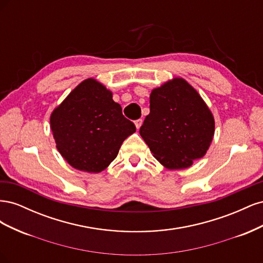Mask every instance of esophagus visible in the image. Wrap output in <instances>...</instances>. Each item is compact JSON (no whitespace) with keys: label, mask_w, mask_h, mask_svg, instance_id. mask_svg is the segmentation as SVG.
I'll return each instance as SVG.
<instances>
[{"label":"esophagus","mask_w":263,"mask_h":263,"mask_svg":"<svg viewBox=\"0 0 263 263\" xmlns=\"http://www.w3.org/2000/svg\"><path fill=\"white\" fill-rule=\"evenodd\" d=\"M141 124H142V119H141V118L136 119V121H135V126H136V128H137V129H139V128H140Z\"/></svg>","instance_id":"1"}]
</instances>
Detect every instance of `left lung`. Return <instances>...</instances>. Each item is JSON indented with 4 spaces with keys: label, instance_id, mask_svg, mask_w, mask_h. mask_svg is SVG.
<instances>
[{
    "label": "left lung",
    "instance_id": "left-lung-1",
    "mask_svg": "<svg viewBox=\"0 0 263 263\" xmlns=\"http://www.w3.org/2000/svg\"><path fill=\"white\" fill-rule=\"evenodd\" d=\"M214 130L205 102L185 80L176 78L151 92L150 113L139 134L159 162L177 170L206 154Z\"/></svg>",
    "mask_w": 263,
    "mask_h": 263
}]
</instances>
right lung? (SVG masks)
Listing matches in <instances>:
<instances>
[{
  "instance_id": "1",
  "label": "right lung",
  "mask_w": 263,
  "mask_h": 263,
  "mask_svg": "<svg viewBox=\"0 0 263 263\" xmlns=\"http://www.w3.org/2000/svg\"><path fill=\"white\" fill-rule=\"evenodd\" d=\"M57 149L73 168L98 173L117 157L123 141L136 132L112 92L86 79L50 116Z\"/></svg>"
}]
</instances>
